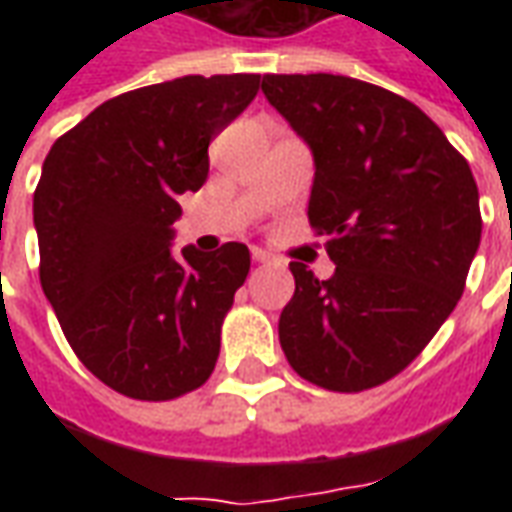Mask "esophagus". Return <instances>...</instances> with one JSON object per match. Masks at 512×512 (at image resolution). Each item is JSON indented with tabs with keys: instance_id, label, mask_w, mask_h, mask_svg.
Listing matches in <instances>:
<instances>
[{
	"instance_id": "1",
	"label": "esophagus",
	"mask_w": 512,
	"mask_h": 512,
	"mask_svg": "<svg viewBox=\"0 0 512 512\" xmlns=\"http://www.w3.org/2000/svg\"><path fill=\"white\" fill-rule=\"evenodd\" d=\"M252 260H255V263H268V260H271V255H268V252H263V249H252Z\"/></svg>"
}]
</instances>
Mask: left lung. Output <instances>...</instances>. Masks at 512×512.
<instances>
[{
  "mask_svg": "<svg viewBox=\"0 0 512 512\" xmlns=\"http://www.w3.org/2000/svg\"><path fill=\"white\" fill-rule=\"evenodd\" d=\"M263 95L315 161L310 224L334 274L290 263L279 315L290 367L362 392L419 356L461 299L483 219L466 158L419 106L334 73H268Z\"/></svg>",
  "mask_w": 512,
  "mask_h": 512,
  "instance_id": "left-lung-1",
  "label": "left lung"
}]
</instances>
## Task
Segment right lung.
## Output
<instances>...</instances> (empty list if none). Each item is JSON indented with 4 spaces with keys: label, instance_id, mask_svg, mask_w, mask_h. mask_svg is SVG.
Listing matches in <instances>:
<instances>
[{
    "label": "right lung",
    "instance_id": "1",
    "mask_svg": "<svg viewBox=\"0 0 512 512\" xmlns=\"http://www.w3.org/2000/svg\"><path fill=\"white\" fill-rule=\"evenodd\" d=\"M260 90L257 73L183 76L101 104L62 134L32 200L40 285L82 365L134 400L197 389L249 274L238 241L172 255L180 194L208 178V145Z\"/></svg>",
    "mask_w": 512,
    "mask_h": 512
}]
</instances>
